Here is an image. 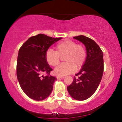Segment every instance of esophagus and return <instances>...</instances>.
Masks as SVG:
<instances>
[{
    "mask_svg": "<svg viewBox=\"0 0 122 122\" xmlns=\"http://www.w3.org/2000/svg\"><path fill=\"white\" fill-rule=\"evenodd\" d=\"M61 78H64V76H56V78L57 79Z\"/></svg>",
    "mask_w": 122,
    "mask_h": 122,
    "instance_id": "34e87169",
    "label": "esophagus"
}]
</instances>
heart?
<instances>
[{
  "label": "heart",
  "mask_w": 122,
  "mask_h": 122,
  "mask_svg": "<svg viewBox=\"0 0 122 122\" xmlns=\"http://www.w3.org/2000/svg\"><path fill=\"white\" fill-rule=\"evenodd\" d=\"M86 51L81 44H76L70 40L61 41L56 46V51L48 49L46 52V59L48 63L53 67L56 66L64 58L65 63L56 67L54 71L56 74L64 76L74 72L78 68L84 65L86 59Z\"/></svg>",
  "instance_id": "obj_1"
}]
</instances>
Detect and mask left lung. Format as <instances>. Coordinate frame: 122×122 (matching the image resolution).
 <instances>
[{
  "label": "left lung",
  "instance_id": "1",
  "mask_svg": "<svg viewBox=\"0 0 122 122\" xmlns=\"http://www.w3.org/2000/svg\"><path fill=\"white\" fill-rule=\"evenodd\" d=\"M85 45L87 56L85 62L70 85L67 86L70 95L76 100L89 98L97 90L104 71L103 52L96 43L90 38L81 35L74 37Z\"/></svg>",
  "mask_w": 122,
  "mask_h": 122
}]
</instances>
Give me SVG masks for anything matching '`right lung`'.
Instances as JSON below:
<instances>
[{"label": "right lung", "mask_w": 122, "mask_h": 122, "mask_svg": "<svg viewBox=\"0 0 122 122\" xmlns=\"http://www.w3.org/2000/svg\"><path fill=\"white\" fill-rule=\"evenodd\" d=\"M61 39L39 34L30 37L19 50L17 79L22 91L31 99L43 100L52 91L56 78L50 76L52 69L46 61V54L52 45ZM43 73L48 75L44 76Z\"/></svg>", "instance_id": "obj_1"}]
</instances>
